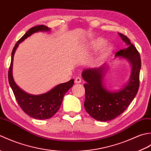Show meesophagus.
Wrapping results in <instances>:
<instances>
[{
    "instance_id": "obj_1",
    "label": "esophagus",
    "mask_w": 151,
    "mask_h": 151,
    "mask_svg": "<svg viewBox=\"0 0 151 151\" xmlns=\"http://www.w3.org/2000/svg\"><path fill=\"white\" fill-rule=\"evenodd\" d=\"M82 80L80 77H76L75 80V84H79V83H81Z\"/></svg>"
}]
</instances>
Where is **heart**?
Wrapping results in <instances>:
<instances>
[{
	"label": "heart",
	"mask_w": 151,
	"mask_h": 151,
	"mask_svg": "<svg viewBox=\"0 0 151 151\" xmlns=\"http://www.w3.org/2000/svg\"><path fill=\"white\" fill-rule=\"evenodd\" d=\"M106 44V40L104 38L99 37L95 38L90 41V43L88 44V49L91 52H97L99 50H100L101 48L104 46ZM114 50V45L112 43H108L106 45L103 49L102 50L101 53L97 57V61L99 62H103L106 59L110 56Z\"/></svg>",
	"instance_id": "obj_1"
}]
</instances>
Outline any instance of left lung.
<instances>
[{
	"mask_svg": "<svg viewBox=\"0 0 151 151\" xmlns=\"http://www.w3.org/2000/svg\"><path fill=\"white\" fill-rule=\"evenodd\" d=\"M127 48L115 54V58L126 60L132 69L130 78L121 88L111 91L105 87L104 78L110 68L108 63L93 68L85 69L82 73L86 82L85 88L84 108L86 111L100 121L114 119L124 111L138 91L139 72L142 66L140 55L134 45L126 36L118 33Z\"/></svg>",
	"mask_w": 151,
	"mask_h": 151,
	"instance_id": "left-lung-1",
	"label": "left lung"
}]
</instances>
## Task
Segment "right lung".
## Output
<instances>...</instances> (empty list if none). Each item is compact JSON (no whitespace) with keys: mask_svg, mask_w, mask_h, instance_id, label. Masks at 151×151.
<instances>
[{"mask_svg":"<svg viewBox=\"0 0 151 151\" xmlns=\"http://www.w3.org/2000/svg\"><path fill=\"white\" fill-rule=\"evenodd\" d=\"M50 28L45 25H37L31 28L19 40L13 49L12 60L8 71V81L10 87L21 109L30 117L36 119L44 120L52 117L58 111L63 99L67 91L72 87L74 79L67 82L56 86L50 91L40 95H32L22 90L16 84L13 77V62L15 50L19 43L22 42L31 35L38 32H49Z\"/></svg>","mask_w":151,"mask_h":151,"instance_id":"right-lung-1","label":"right lung"}]
</instances>
